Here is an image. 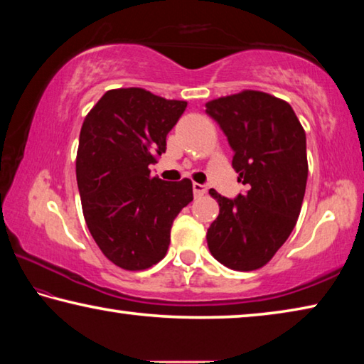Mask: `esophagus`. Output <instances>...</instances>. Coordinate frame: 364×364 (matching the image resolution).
<instances>
[{"label": "esophagus", "mask_w": 364, "mask_h": 364, "mask_svg": "<svg viewBox=\"0 0 364 364\" xmlns=\"http://www.w3.org/2000/svg\"><path fill=\"white\" fill-rule=\"evenodd\" d=\"M193 193L196 198H199V196H204L207 193V188L204 186V184H199V183H194L193 184Z\"/></svg>", "instance_id": "obj_1"}]
</instances>
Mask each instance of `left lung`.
Here are the masks:
<instances>
[{"instance_id": "8db88e82", "label": "left lung", "mask_w": 364, "mask_h": 364, "mask_svg": "<svg viewBox=\"0 0 364 364\" xmlns=\"http://www.w3.org/2000/svg\"><path fill=\"white\" fill-rule=\"evenodd\" d=\"M205 113L227 136L238 181L247 186L235 199L210 189L220 212L207 230V245L230 269H261L290 236L301 210L306 134L290 103L259 90L207 102Z\"/></svg>"}]
</instances>
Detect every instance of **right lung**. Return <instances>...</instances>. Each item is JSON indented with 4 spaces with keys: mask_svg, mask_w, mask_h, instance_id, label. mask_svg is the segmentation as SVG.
<instances>
[{
    "mask_svg": "<svg viewBox=\"0 0 364 364\" xmlns=\"http://www.w3.org/2000/svg\"><path fill=\"white\" fill-rule=\"evenodd\" d=\"M186 105L139 87L113 89L80 128L76 176L85 223L103 255L124 270L165 257L173 220L193 200L191 180L166 183L149 170Z\"/></svg>",
    "mask_w": 364,
    "mask_h": 364,
    "instance_id": "right-lung-1",
    "label": "right lung"
}]
</instances>
